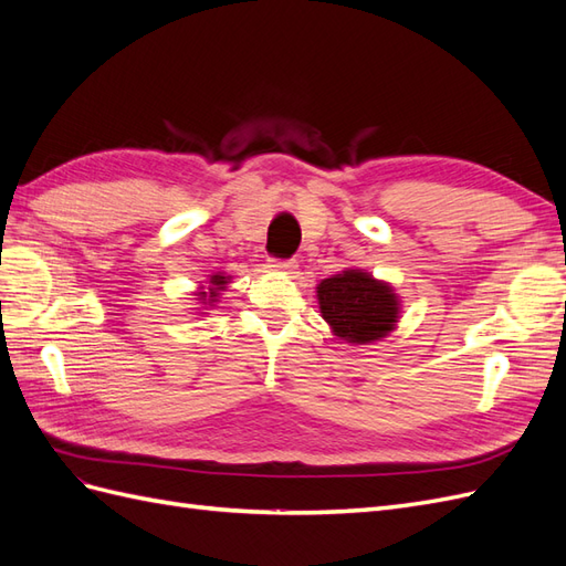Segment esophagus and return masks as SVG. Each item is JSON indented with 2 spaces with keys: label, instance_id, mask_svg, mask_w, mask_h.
Segmentation results:
<instances>
[{
  "label": "esophagus",
  "instance_id": "esophagus-1",
  "mask_svg": "<svg viewBox=\"0 0 566 566\" xmlns=\"http://www.w3.org/2000/svg\"><path fill=\"white\" fill-rule=\"evenodd\" d=\"M273 271H283V273H295L297 269V262L295 260H279V256H273L271 264H269Z\"/></svg>",
  "mask_w": 566,
  "mask_h": 566
}]
</instances>
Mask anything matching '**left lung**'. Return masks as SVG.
<instances>
[{
  "label": "left lung",
  "instance_id": "1",
  "mask_svg": "<svg viewBox=\"0 0 566 566\" xmlns=\"http://www.w3.org/2000/svg\"><path fill=\"white\" fill-rule=\"evenodd\" d=\"M318 304L335 335L358 345L385 337L399 318V300L394 290L358 269L321 281Z\"/></svg>",
  "mask_w": 566,
  "mask_h": 566
}]
</instances>
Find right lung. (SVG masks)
Instances as JSON below:
<instances>
[{"instance_id":"right-lung-1","label":"right lung","mask_w":566,"mask_h":566,"mask_svg":"<svg viewBox=\"0 0 566 566\" xmlns=\"http://www.w3.org/2000/svg\"><path fill=\"white\" fill-rule=\"evenodd\" d=\"M210 283H212V285H210L208 290H202V293H198V297H200V300H208V302H217L214 297L219 295V290L229 283V279L221 276V273H217V276L210 279Z\"/></svg>"}]
</instances>
